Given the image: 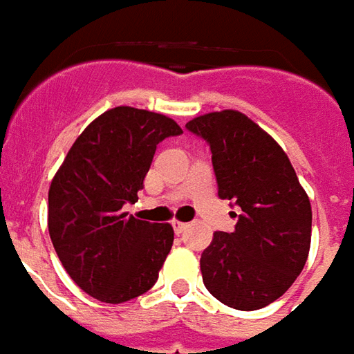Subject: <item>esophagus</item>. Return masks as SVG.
Instances as JSON below:
<instances>
[{
    "mask_svg": "<svg viewBox=\"0 0 354 354\" xmlns=\"http://www.w3.org/2000/svg\"><path fill=\"white\" fill-rule=\"evenodd\" d=\"M187 225H189V223L180 222V220H172V227H174V233H176V235L184 233V231L187 230Z\"/></svg>",
    "mask_w": 354,
    "mask_h": 354,
    "instance_id": "34e87169",
    "label": "esophagus"
}]
</instances>
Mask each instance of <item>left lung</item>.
I'll list each match as a JSON object with an SVG mask.
<instances>
[{
  "label": "left lung",
  "mask_w": 354,
  "mask_h": 354,
  "mask_svg": "<svg viewBox=\"0 0 354 354\" xmlns=\"http://www.w3.org/2000/svg\"><path fill=\"white\" fill-rule=\"evenodd\" d=\"M185 129L210 146L220 199L241 208L235 231H216L201 254L203 282L227 307L261 309L292 286L307 261L309 197L288 155L245 113L212 111Z\"/></svg>",
  "instance_id": "obj_1"
}]
</instances>
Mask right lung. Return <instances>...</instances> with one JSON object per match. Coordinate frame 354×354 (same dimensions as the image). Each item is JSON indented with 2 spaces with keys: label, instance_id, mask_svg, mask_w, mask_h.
Listing matches in <instances>:
<instances>
[{
  "label": "right lung",
  "instance_id": "1",
  "mask_svg": "<svg viewBox=\"0 0 354 354\" xmlns=\"http://www.w3.org/2000/svg\"><path fill=\"white\" fill-rule=\"evenodd\" d=\"M182 134L170 117L117 106L73 142L49 189V235L88 296L123 304L153 286L174 241L170 223L124 212L138 201L157 144Z\"/></svg>",
  "mask_w": 354,
  "mask_h": 354
}]
</instances>
